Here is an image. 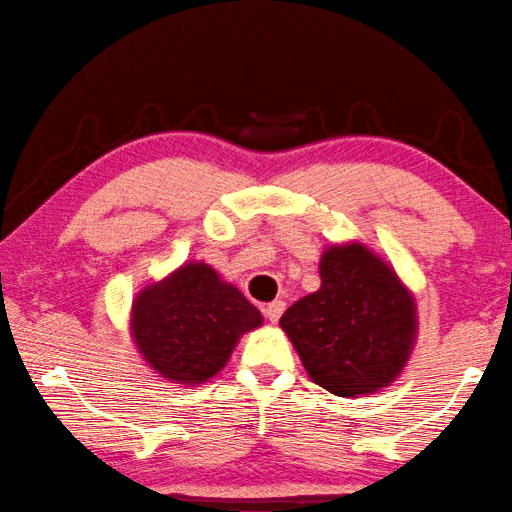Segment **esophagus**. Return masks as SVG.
Masks as SVG:
<instances>
[{
	"mask_svg": "<svg viewBox=\"0 0 512 512\" xmlns=\"http://www.w3.org/2000/svg\"><path fill=\"white\" fill-rule=\"evenodd\" d=\"M263 311H265V317H267V320H270L272 324H276V322L281 320L283 311H286V304H283V301L276 299V301H272V304H267V306L263 308Z\"/></svg>",
	"mask_w": 512,
	"mask_h": 512,
	"instance_id": "1",
	"label": "esophagus"
}]
</instances>
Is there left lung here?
<instances>
[{"mask_svg": "<svg viewBox=\"0 0 512 512\" xmlns=\"http://www.w3.org/2000/svg\"><path fill=\"white\" fill-rule=\"evenodd\" d=\"M322 286L279 320L311 379L338 397L372 395L404 370L417 338L415 297L363 242L329 245Z\"/></svg>", "mask_w": 512, "mask_h": 512, "instance_id": "8db88e82", "label": "left lung"}]
</instances>
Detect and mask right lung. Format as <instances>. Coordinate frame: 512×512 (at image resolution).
I'll return each instance as SVG.
<instances>
[{
	"mask_svg": "<svg viewBox=\"0 0 512 512\" xmlns=\"http://www.w3.org/2000/svg\"><path fill=\"white\" fill-rule=\"evenodd\" d=\"M261 324V311L236 286L204 261H190L138 292L129 329L158 376L199 385L229 363L242 335Z\"/></svg>",
	"mask_w": 512,
	"mask_h": 512,
	"instance_id": "add662e5",
	"label": "right lung"
}]
</instances>
